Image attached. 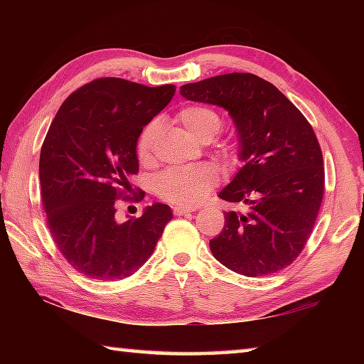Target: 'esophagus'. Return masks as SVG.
<instances>
[{
	"mask_svg": "<svg viewBox=\"0 0 364 364\" xmlns=\"http://www.w3.org/2000/svg\"><path fill=\"white\" fill-rule=\"evenodd\" d=\"M173 212H175V215H189L191 212H196V208H193V207L176 205V207L173 208Z\"/></svg>",
	"mask_w": 364,
	"mask_h": 364,
	"instance_id": "obj_1",
	"label": "esophagus"
}]
</instances>
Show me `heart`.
I'll list each match as a JSON object with an SVG mask.
<instances>
[{
	"instance_id": "heart-1",
	"label": "heart",
	"mask_w": 364,
	"mask_h": 364,
	"mask_svg": "<svg viewBox=\"0 0 364 364\" xmlns=\"http://www.w3.org/2000/svg\"><path fill=\"white\" fill-rule=\"evenodd\" d=\"M176 122L191 136L199 141L212 139L221 128V117L207 106H184L178 110ZM160 132L159 120L147 123L141 132L136 143V156L139 162L149 164L154 157V146ZM220 180L218 168L210 164L196 167L173 168L165 171L156 180V193L164 200L180 205H196L210 193Z\"/></svg>"
}]
</instances>
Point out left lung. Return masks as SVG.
<instances>
[{
	"mask_svg": "<svg viewBox=\"0 0 364 364\" xmlns=\"http://www.w3.org/2000/svg\"><path fill=\"white\" fill-rule=\"evenodd\" d=\"M180 95L228 110L244 162L218 197L242 202L247 212H225L223 231L210 241L213 257L249 278L289 267L310 237L324 193L323 154L311 125L254 73L183 85Z\"/></svg>",
	"mask_w": 364,
	"mask_h": 364,
	"instance_id": "obj_1",
	"label": "left lung"
}]
</instances>
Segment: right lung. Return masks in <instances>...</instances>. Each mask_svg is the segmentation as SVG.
I'll return each instance as SVG.
<instances>
[{
	"label": "right lung",
	"mask_w": 364,
	"mask_h": 364,
	"mask_svg": "<svg viewBox=\"0 0 364 364\" xmlns=\"http://www.w3.org/2000/svg\"><path fill=\"white\" fill-rule=\"evenodd\" d=\"M175 91V85L97 78L73 91L49 127L40 154L43 207L60 254L83 276L117 281L136 273L173 218L156 202L119 223L115 205L138 173L141 132Z\"/></svg>",
	"instance_id": "obj_1"
}]
</instances>
